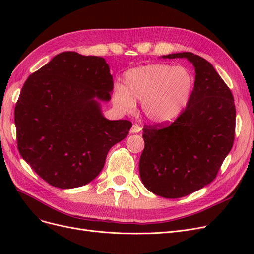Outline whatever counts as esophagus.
<instances>
[{
    "mask_svg": "<svg viewBox=\"0 0 254 254\" xmlns=\"http://www.w3.org/2000/svg\"><path fill=\"white\" fill-rule=\"evenodd\" d=\"M141 130H142V127H141L140 125L133 124V125H132V127H131V130H130V131H131L132 133H137V132H140Z\"/></svg>",
    "mask_w": 254,
    "mask_h": 254,
    "instance_id": "esophagus-1",
    "label": "esophagus"
}]
</instances>
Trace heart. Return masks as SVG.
Wrapping results in <instances>:
<instances>
[{
  "label": "heart",
  "mask_w": 254,
  "mask_h": 254,
  "mask_svg": "<svg viewBox=\"0 0 254 254\" xmlns=\"http://www.w3.org/2000/svg\"><path fill=\"white\" fill-rule=\"evenodd\" d=\"M124 83L125 87L118 86L114 91V102L122 110L131 112L135 99H139L149 121L167 123L178 118L188 107L195 77L184 66L153 64L127 71Z\"/></svg>",
  "instance_id": "b5f03b06"
}]
</instances>
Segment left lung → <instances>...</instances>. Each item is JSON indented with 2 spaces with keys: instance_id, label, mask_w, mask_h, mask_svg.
<instances>
[{
  "instance_id": "obj_1",
  "label": "left lung",
  "mask_w": 254,
  "mask_h": 254,
  "mask_svg": "<svg viewBox=\"0 0 254 254\" xmlns=\"http://www.w3.org/2000/svg\"><path fill=\"white\" fill-rule=\"evenodd\" d=\"M195 87L184 111L170 125H145L140 176L146 189L164 198H181L211 183L231 150L236 110L231 90L213 65L190 52Z\"/></svg>"
}]
</instances>
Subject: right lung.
Returning a JSON list of instances; mask_svg holds the SVG:
<instances>
[{"label":"right lung","mask_w":254,"mask_h":254,"mask_svg":"<svg viewBox=\"0 0 254 254\" xmlns=\"http://www.w3.org/2000/svg\"><path fill=\"white\" fill-rule=\"evenodd\" d=\"M113 90L106 60L64 52L28 76L14 108L21 157L59 189L88 184L103 170L107 153L128 135L132 123L109 121L97 101Z\"/></svg>","instance_id":"add662e5"}]
</instances>
